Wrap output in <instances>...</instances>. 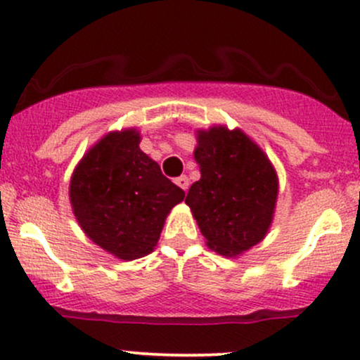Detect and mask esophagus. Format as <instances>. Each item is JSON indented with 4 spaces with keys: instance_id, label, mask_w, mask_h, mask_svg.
<instances>
[{
    "instance_id": "1",
    "label": "esophagus",
    "mask_w": 360,
    "mask_h": 360,
    "mask_svg": "<svg viewBox=\"0 0 360 360\" xmlns=\"http://www.w3.org/2000/svg\"><path fill=\"white\" fill-rule=\"evenodd\" d=\"M176 184L179 186V188H183L184 191H188V188H189V179H188V176H179V177H177Z\"/></svg>"
}]
</instances>
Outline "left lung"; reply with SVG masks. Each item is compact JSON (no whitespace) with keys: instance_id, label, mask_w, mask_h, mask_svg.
Masks as SVG:
<instances>
[{"instance_id":"1","label":"left lung","mask_w":360,"mask_h":360,"mask_svg":"<svg viewBox=\"0 0 360 360\" xmlns=\"http://www.w3.org/2000/svg\"><path fill=\"white\" fill-rule=\"evenodd\" d=\"M194 159L201 179L186 203L210 249L238 255L266 237L272 221L278 177L269 159L240 130L200 131Z\"/></svg>"}]
</instances>
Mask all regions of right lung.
I'll return each instance as SVG.
<instances>
[{"mask_svg": "<svg viewBox=\"0 0 360 360\" xmlns=\"http://www.w3.org/2000/svg\"><path fill=\"white\" fill-rule=\"evenodd\" d=\"M139 142L135 130L106 135L81 160L69 188L81 229L123 260L152 252L167 213L184 198Z\"/></svg>", "mask_w": 360, "mask_h": 360, "instance_id": "add662e5", "label": "right lung"}]
</instances>
